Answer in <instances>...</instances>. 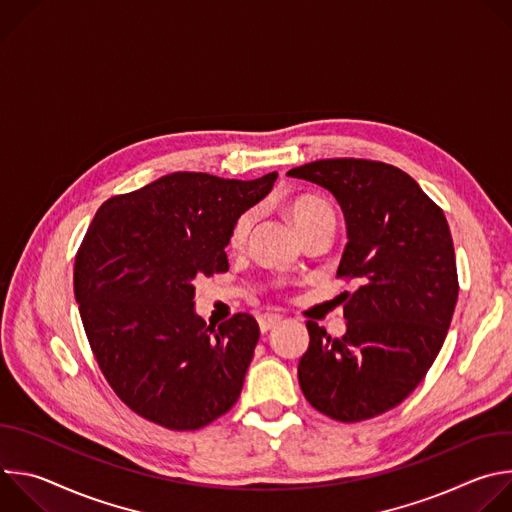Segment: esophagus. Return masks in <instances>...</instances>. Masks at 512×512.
<instances>
[{"label":"esophagus","instance_id":"obj_1","mask_svg":"<svg viewBox=\"0 0 512 512\" xmlns=\"http://www.w3.org/2000/svg\"><path fill=\"white\" fill-rule=\"evenodd\" d=\"M283 318L279 314H263L259 316V328L261 332H269L271 328H275Z\"/></svg>","mask_w":512,"mask_h":512}]
</instances>
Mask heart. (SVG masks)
<instances>
[{
	"instance_id": "1",
	"label": "heart",
	"mask_w": 512,
	"mask_h": 512,
	"mask_svg": "<svg viewBox=\"0 0 512 512\" xmlns=\"http://www.w3.org/2000/svg\"><path fill=\"white\" fill-rule=\"evenodd\" d=\"M283 210L285 214L289 216V221L294 223V227L298 229V233H302L304 229H308L312 223H316L318 218H322L324 214H332L330 206L314 196V194H296L285 200L283 204ZM253 221H255V214L251 210L247 212H241L235 223L229 231V239H227V247L231 251H239L243 249L249 233H251V227H253Z\"/></svg>"
}]
</instances>
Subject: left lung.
<instances>
[{
	"mask_svg": "<svg viewBox=\"0 0 512 512\" xmlns=\"http://www.w3.org/2000/svg\"><path fill=\"white\" fill-rule=\"evenodd\" d=\"M287 176L338 200L348 243L336 277L358 285L342 294V338L308 320L300 387L314 409L336 421L377 417L415 391L446 340L460 289L446 214L409 174L385 162L318 160Z\"/></svg>",
	"mask_w": 512,
	"mask_h": 512,
	"instance_id": "obj_1",
	"label": "left lung"
}]
</instances>
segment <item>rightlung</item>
Listing matches in <instances>:
<instances>
[{
    "instance_id": "1",
    "label": "right lung",
    "mask_w": 512,
    "mask_h": 512,
    "mask_svg": "<svg viewBox=\"0 0 512 512\" xmlns=\"http://www.w3.org/2000/svg\"><path fill=\"white\" fill-rule=\"evenodd\" d=\"M275 180L174 172L97 210L75 257V298L101 373L143 419L200 429L237 403L259 324L235 314L206 326L194 279L229 271L235 218Z\"/></svg>"
}]
</instances>
